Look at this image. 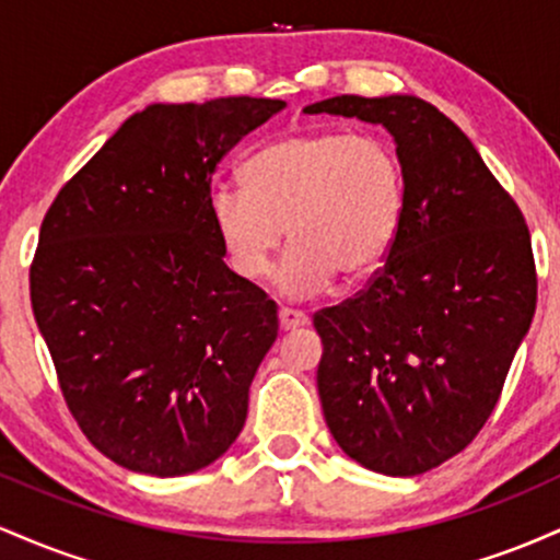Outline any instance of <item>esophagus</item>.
Returning a JSON list of instances; mask_svg holds the SVG:
<instances>
[{
    "label": "esophagus",
    "instance_id": "esophagus-1",
    "mask_svg": "<svg viewBox=\"0 0 560 560\" xmlns=\"http://www.w3.org/2000/svg\"><path fill=\"white\" fill-rule=\"evenodd\" d=\"M279 324L284 331H292V329H300V326H305L307 316L302 311H294V307H281Z\"/></svg>",
    "mask_w": 560,
    "mask_h": 560
}]
</instances>
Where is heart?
Here are the masks:
<instances>
[{
  "label": "heart",
  "instance_id": "heart-1",
  "mask_svg": "<svg viewBox=\"0 0 560 560\" xmlns=\"http://www.w3.org/2000/svg\"><path fill=\"white\" fill-rule=\"evenodd\" d=\"M244 189L218 186L210 221L231 271L258 281L287 236L276 284L311 298L334 276L374 273L395 247L408 208L402 160L376 133L305 131L262 147L242 171Z\"/></svg>",
  "mask_w": 560,
  "mask_h": 560
}]
</instances>
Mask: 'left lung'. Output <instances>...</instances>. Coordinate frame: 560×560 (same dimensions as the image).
Wrapping results in <instances>:
<instances>
[{"instance_id": "1", "label": "left lung", "mask_w": 560, "mask_h": 560, "mask_svg": "<svg viewBox=\"0 0 560 560\" xmlns=\"http://www.w3.org/2000/svg\"><path fill=\"white\" fill-rule=\"evenodd\" d=\"M305 113L384 126L402 160L395 247L313 326L337 445L371 471L416 477L458 455L500 400L537 305L529 229L466 133L419 96L342 94Z\"/></svg>"}]
</instances>
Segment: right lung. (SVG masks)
Listing matches in <instances>:
<instances>
[{"instance_id":"add662e5","label":"right lung","mask_w":560,"mask_h":560,"mask_svg":"<svg viewBox=\"0 0 560 560\" xmlns=\"http://www.w3.org/2000/svg\"><path fill=\"white\" fill-rule=\"evenodd\" d=\"M287 102L150 105L62 186L42 221L31 305L68 410L128 471L221 458L279 334L276 302L223 262L210 182Z\"/></svg>"}]
</instances>
